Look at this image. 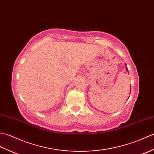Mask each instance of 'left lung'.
I'll return each mask as SVG.
<instances>
[{"label": "left lung", "instance_id": "8db88e82", "mask_svg": "<svg viewBox=\"0 0 154 154\" xmlns=\"http://www.w3.org/2000/svg\"><path fill=\"white\" fill-rule=\"evenodd\" d=\"M126 69H127V71H128V68H127V67H126ZM130 91H131V90H130Z\"/></svg>", "mask_w": 154, "mask_h": 154}]
</instances>
